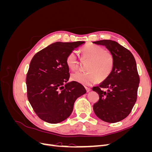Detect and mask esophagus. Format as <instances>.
<instances>
[{"label":"esophagus","instance_id":"esophagus-1","mask_svg":"<svg viewBox=\"0 0 152 152\" xmlns=\"http://www.w3.org/2000/svg\"><path fill=\"white\" fill-rule=\"evenodd\" d=\"M86 91L87 93H89V91H91V88H89V87H86Z\"/></svg>","mask_w":152,"mask_h":152}]
</instances>
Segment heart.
<instances>
[{
	"label": "heart",
	"mask_w": 152,
	"mask_h": 152,
	"mask_svg": "<svg viewBox=\"0 0 152 152\" xmlns=\"http://www.w3.org/2000/svg\"><path fill=\"white\" fill-rule=\"evenodd\" d=\"M82 58L88 60L86 66V72H75L71 80L84 86H90L98 80L103 81L111 74L114 66V58L112 53L104 50L99 45L89 44L82 49ZM67 67L74 70L78 66L77 56L75 51L68 53L65 59Z\"/></svg>",
	"instance_id": "1"
}]
</instances>
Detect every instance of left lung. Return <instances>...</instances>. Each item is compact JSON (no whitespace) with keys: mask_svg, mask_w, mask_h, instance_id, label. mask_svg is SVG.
<instances>
[{"mask_svg":"<svg viewBox=\"0 0 152 152\" xmlns=\"http://www.w3.org/2000/svg\"><path fill=\"white\" fill-rule=\"evenodd\" d=\"M93 43L104 45L114 58L111 74L98 86L93 87L99 96L93 110L101 120L118 122L129 115L137 99L140 77L135 59L129 50L115 41L102 40Z\"/></svg>","mask_w":152,"mask_h":152,"instance_id":"8db88e82","label":"left lung"}]
</instances>
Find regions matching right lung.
<instances>
[{"mask_svg":"<svg viewBox=\"0 0 152 152\" xmlns=\"http://www.w3.org/2000/svg\"><path fill=\"white\" fill-rule=\"evenodd\" d=\"M84 41L57 42L36 53L26 75L27 97L42 121L57 124L70 115L75 100L84 94V87L72 81L65 59L68 53Z\"/></svg>","mask_w":152,"mask_h":152,"instance_id":"add662e5","label":"right lung"}]
</instances>
